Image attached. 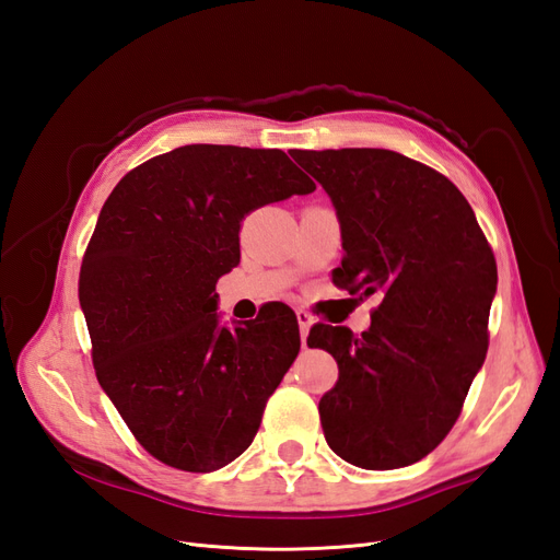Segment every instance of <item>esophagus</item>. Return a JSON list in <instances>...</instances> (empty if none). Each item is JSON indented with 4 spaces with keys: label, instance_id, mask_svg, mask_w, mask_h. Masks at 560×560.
I'll return each mask as SVG.
<instances>
[{
    "label": "esophagus",
    "instance_id": "1",
    "mask_svg": "<svg viewBox=\"0 0 560 560\" xmlns=\"http://www.w3.org/2000/svg\"><path fill=\"white\" fill-rule=\"evenodd\" d=\"M296 319H299V331H301V343H303V348H306V336H308V329L313 327V322H315V317L308 313V311H303V308H299L296 311Z\"/></svg>",
    "mask_w": 560,
    "mask_h": 560
}]
</instances>
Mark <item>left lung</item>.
I'll return each mask as SVG.
<instances>
[{"label": "left lung", "mask_w": 560, "mask_h": 560, "mask_svg": "<svg viewBox=\"0 0 560 560\" xmlns=\"http://www.w3.org/2000/svg\"><path fill=\"white\" fill-rule=\"evenodd\" d=\"M341 222V290L378 294L371 327L315 325L338 381L319 399L327 444L362 469L422 460L455 425L486 360L498 264L457 186L389 149H294Z\"/></svg>", "instance_id": "1"}]
</instances>
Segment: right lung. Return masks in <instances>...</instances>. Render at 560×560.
<instances>
[{
  "label": "right lung",
  "mask_w": 560,
  "mask_h": 560,
  "mask_svg": "<svg viewBox=\"0 0 560 560\" xmlns=\"http://www.w3.org/2000/svg\"><path fill=\"white\" fill-rule=\"evenodd\" d=\"M315 184L280 149L186 144L114 186L81 261L95 376L142 448L214 471L261 425L296 360L290 306L219 327L214 284L241 261V222Z\"/></svg>",
  "instance_id": "right-lung-1"
}]
</instances>
